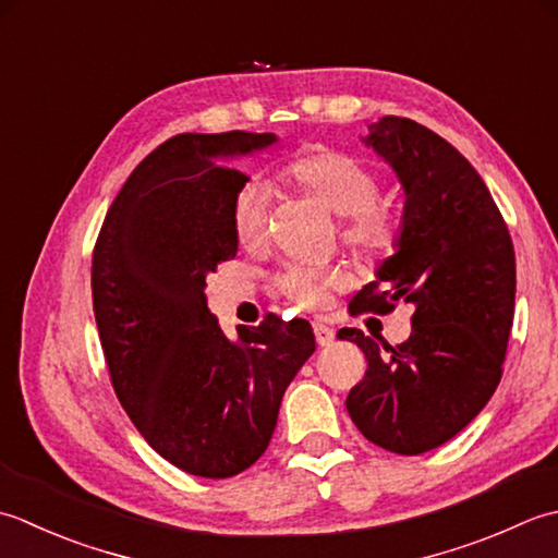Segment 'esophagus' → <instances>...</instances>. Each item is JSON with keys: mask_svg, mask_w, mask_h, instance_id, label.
Listing matches in <instances>:
<instances>
[{"mask_svg": "<svg viewBox=\"0 0 558 558\" xmlns=\"http://www.w3.org/2000/svg\"><path fill=\"white\" fill-rule=\"evenodd\" d=\"M313 332H315V342L320 344V347L332 344V339H335V329H332V327L315 323V325H313Z\"/></svg>", "mask_w": 558, "mask_h": 558, "instance_id": "obj_1", "label": "esophagus"}]
</instances>
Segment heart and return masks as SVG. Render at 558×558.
<instances>
[{"mask_svg":"<svg viewBox=\"0 0 558 558\" xmlns=\"http://www.w3.org/2000/svg\"><path fill=\"white\" fill-rule=\"evenodd\" d=\"M287 175L339 216L344 243L363 257L390 255L400 241V219L385 207L380 180L354 156L323 149L293 158ZM267 192L259 183H245L233 199L231 229L241 245H255L265 233ZM339 281L337 269L289 265L277 275V289L301 305H317Z\"/></svg>","mask_w":558,"mask_h":558,"instance_id":"b5f03b06","label":"heart"}]
</instances>
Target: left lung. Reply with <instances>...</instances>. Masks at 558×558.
I'll list each match as a JSON object with an SVG mask.
<instances>
[{
    "mask_svg": "<svg viewBox=\"0 0 558 558\" xmlns=\"http://www.w3.org/2000/svg\"><path fill=\"white\" fill-rule=\"evenodd\" d=\"M361 142L404 190L400 241L351 301V313H390L412 303V335L390 347L361 329L339 339L368 361L351 388V422L375 446L422 454L458 436L492 400L515 308V250L492 192L442 136L385 116Z\"/></svg>",
    "mask_w": 558,
    "mask_h": 558,
    "instance_id": "left-lung-1",
    "label": "left lung"
}]
</instances>
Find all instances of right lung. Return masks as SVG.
Listing matches in <instances>:
<instances>
[{"label":"right lung","instance_id":"add662e5","mask_svg":"<svg viewBox=\"0 0 558 558\" xmlns=\"http://www.w3.org/2000/svg\"><path fill=\"white\" fill-rule=\"evenodd\" d=\"M277 134H178L132 170L106 214L90 291L110 380L146 442L170 464L226 480L255 464L281 397L315 351L308 320L269 315L223 335L207 277L238 253L235 158Z\"/></svg>","mask_w":558,"mask_h":558}]
</instances>
